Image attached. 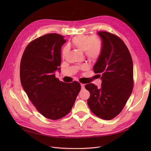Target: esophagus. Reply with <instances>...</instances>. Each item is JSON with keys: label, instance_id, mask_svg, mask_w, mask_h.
<instances>
[{"label": "esophagus", "instance_id": "esophagus-1", "mask_svg": "<svg viewBox=\"0 0 151 151\" xmlns=\"http://www.w3.org/2000/svg\"><path fill=\"white\" fill-rule=\"evenodd\" d=\"M81 87H82V88H83L85 87V84H83V83H81Z\"/></svg>", "mask_w": 151, "mask_h": 151}]
</instances>
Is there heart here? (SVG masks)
Returning a JSON list of instances; mask_svg holds the SVG:
<instances>
[{"label":"heart","mask_w":151,"mask_h":151,"mask_svg":"<svg viewBox=\"0 0 151 151\" xmlns=\"http://www.w3.org/2000/svg\"><path fill=\"white\" fill-rule=\"evenodd\" d=\"M72 44L81 51H84L85 55L91 61L97 60L100 57L102 44L100 39L89 35H79L72 39ZM67 52V48L63 50V55Z\"/></svg>","instance_id":"b5f03b06"}]
</instances>
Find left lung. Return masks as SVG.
Instances as JSON below:
<instances>
[{
  "label": "left lung",
  "mask_w": 151,
  "mask_h": 151,
  "mask_svg": "<svg viewBox=\"0 0 151 151\" xmlns=\"http://www.w3.org/2000/svg\"><path fill=\"white\" fill-rule=\"evenodd\" d=\"M102 50L93 70L101 79V88L90 83L85 85L90 96L87 100L91 112L110 120L123 109L133 88V64L131 54L121 39L111 33H97Z\"/></svg>",
  "instance_id": "obj_1"
}]
</instances>
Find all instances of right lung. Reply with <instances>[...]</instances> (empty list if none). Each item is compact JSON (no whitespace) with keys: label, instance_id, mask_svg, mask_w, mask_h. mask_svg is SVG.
Segmentation results:
<instances>
[{"label":"right lung","instance_id":"1","mask_svg":"<svg viewBox=\"0 0 151 151\" xmlns=\"http://www.w3.org/2000/svg\"><path fill=\"white\" fill-rule=\"evenodd\" d=\"M66 42L60 35H45L30 43L21 60V85L38 112L52 120L70 112L81 88L77 81L65 83L55 78Z\"/></svg>","mask_w":151,"mask_h":151}]
</instances>
